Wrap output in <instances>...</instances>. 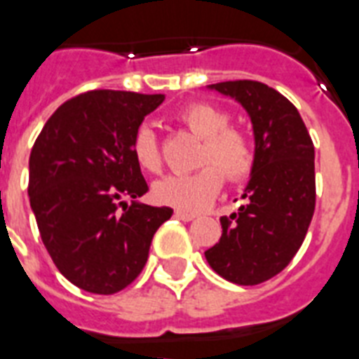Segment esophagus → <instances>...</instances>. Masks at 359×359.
I'll list each match as a JSON object with an SVG mask.
<instances>
[{
  "label": "esophagus",
  "instance_id": "esophagus-1",
  "mask_svg": "<svg viewBox=\"0 0 359 359\" xmlns=\"http://www.w3.org/2000/svg\"><path fill=\"white\" fill-rule=\"evenodd\" d=\"M176 217L182 219V221H193L196 215L194 213H191V211H185V210H176Z\"/></svg>",
  "mask_w": 359,
  "mask_h": 359
}]
</instances>
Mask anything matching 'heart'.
<instances>
[{
	"mask_svg": "<svg viewBox=\"0 0 359 359\" xmlns=\"http://www.w3.org/2000/svg\"><path fill=\"white\" fill-rule=\"evenodd\" d=\"M180 119L193 135L204 138V146L200 148L198 155V166L202 168L193 174H174L155 182L151 196L157 204L172 205L177 210L202 211L217 198L223 189L224 176L234 183L251 176L255 149L245 133L229 127V114L213 104H189L180 112ZM130 151L135 163L144 172L157 174L163 168L159 142L149 127L136 130Z\"/></svg>",
	"mask_w": 359,
	"mask_h": 359,
	"instance_id": "b5f03b06",
	"label": "heart"
}]
</instances>
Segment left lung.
<instances>
[{
    "mask_svg": "<svg viewBox=\"0 0 359 359\" xmlns=\"http://www.w3.org/2000/svg\"><path fill=\"white\" fill-rule=\"evenodd\" d=\"M245 108L255 133V166L245 205L221 217L223 236L204 252L236 285H260L290 264L315 213V146L298 108L255 80L208 86Z\"/></svg>",
    "mask_w": 359,
    "mask_h": 359,
    "instance_id": "8db88e82",
    "label": "left lung"
}]
</instances>
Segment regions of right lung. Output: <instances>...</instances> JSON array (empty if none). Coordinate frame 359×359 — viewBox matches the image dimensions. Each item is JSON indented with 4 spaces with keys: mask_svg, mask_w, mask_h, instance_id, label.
<instances>
[{
    "mask_svg": "<svg viewBox=\"0 0 359 359\" xmlns=\"http://www.w3.org/2000/svg\"><path fill=\"white\" fill-rule=\"evenodd\" d=\"M163 101L161 93H80L50 116L33 144L27 194L41 240L60 273L86 292L129 286L172 217V208L136 200L148 183L130 151L144 118Z\"/></svg>",
    "mask_w": 359,
    "mask_h": 359,
    "instance_id": "1",
    "label": "right lung"
}]
</instances>
